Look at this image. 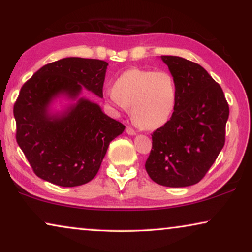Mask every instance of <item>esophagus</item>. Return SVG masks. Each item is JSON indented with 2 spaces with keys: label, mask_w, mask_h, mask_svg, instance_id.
Here are the masks:
<instances>
[{
  "label": "esophagus",
  "mask_w": 252,
  "mask_h": 252,
  "mask_svg": "<svg viewBox=\"0 0 252 252\" xmlns=\"http://www.w3.org/2000/svg\"><path fill=\"white\" fill-rule=\"evenodd\" d=\"M126 133L129 134V135H135V134H136L135 130H134L132 127H129V126L126 127Z\"/></svg>",
  "instance_id": "34e87169"
}]
</instances>
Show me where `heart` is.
<instances>
[{
    "label": "heart",
    "instance_id": "1",
    "mask_svg": "<svg viewBox=\"0 0 252 252\" xmlns=\"http://www.w3.org/2000/svg\"><path fill=\"white\" fill-rule=\"evenodd\" d=\"M108 97L118 108L130 109L136 126L153 130L173 115L178 89L170 72L130 68L117 79Z\"/></svg>",
    "mask_w": 252,
    "mask_h": 252
}]
</instances>
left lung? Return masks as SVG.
Returning a JSON list of instances; mask_svg holds the SVG:
<instances>
[{"mask_svg": "<svg viewBox=\"0 0 252 252\" xmlns=\"http://www.w3.org/2000/svg\"><path fill=\"white\" fill-rule=\"evenodd\" d=\"M161 60L177 84L178 99L170 120L151 134L146 170L158 185L188 187L204 178L221 151L229 106L201 65L178 56Z\"/></svg>", "mask_w": 252, "mask_h": 252, "instance_id": "obj_1", "label": "left lung"}]
</instances>
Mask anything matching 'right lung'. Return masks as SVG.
Listing matches in <instances>:
<instances>
[{
  "label": "right lung",
  "mask_w": 252,
  "mask_h": 252,
  "mask_svg": "<svg viewBox=\"0 0 252 252\" xmlns=\"http://www.w3.org/2000/svg\"><path fill=\"white\" fill-rule=\"evenodd\" d=\"M108 63L67 57L44 65L20 89L13 105L16 140L34 173L62 187L94 179L111 141L125 129L98 104L80 97L62 113L50 103L61 95L77 99L82 87L103 97Z\"/></svg>",
  "instance_id": "obj_1"
}]
</instances>
